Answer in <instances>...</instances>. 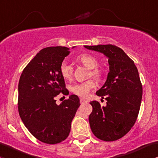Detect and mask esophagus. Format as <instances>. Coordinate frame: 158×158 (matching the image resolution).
Returning a JSON list of instances; mask_svg holds the SVG:
<instances>
[{
	"instance_id": "1",
	"label": "esophagus",
	"mask_w": 158,
	"mask_h": 158,
	"mask_svg": "<svg viewBox=\"0 0 158 158\" xmlns=\"http://www.w3.org/2000/svg\"><path fill=\"white\" fill-rule=\"evenodd\" d=\"M87 102V101H85V99H83V98H80V103L81 104H85V103H86Z\"/></svg>"
}]
</instances>
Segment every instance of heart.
<instances>
[{"instance_id": "b5f03b06", "label": "heart", "mask_w": 158, "mask_h": 158, "mask_svg": "<svg viewBox=\"0 0 158 158\" xmlns=\"http://www.w3.org/2000/svg\"><path fill=\"white\" fill-rule=\"evenodd\" d=\"M76 61L82 64L85 67L90 69V76L95 79H101L103 76V71L98 66V60L95 57L91 54H82L76 57ZM60 74L65 80H70L73 78V68L70 65L63 62L60 68ZM96 83L93 79L85 81L81 83H76L71 86L70 90L76 95L81 98H87L90 93L91 89L95 87Z\"/></svg>"}]
</instances>
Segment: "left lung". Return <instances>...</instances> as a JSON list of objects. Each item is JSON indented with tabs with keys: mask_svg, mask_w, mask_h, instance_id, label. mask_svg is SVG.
Segmentation results:
<instances>
[{
	"mask_svg": "<svg viewBox=\"0 0 158 158\" xmlns=\"http://www.w3.org/2000/svg\"><path fill=\"white\" fill-rule=\"evenodd\" d=\"M102 53L108 58L109 73L104 85L96 94L107 101L101 107L91 101L92 112L89 124L99 139L112 142L123 137L132 129L138 117L142 98V85L133 60L122 49L112 44L84 46Z\"/></svg>",
	"mask_w": 158,
	"mask_h": 158,
	"instance_id": "obj_1",
	"label": "left lung"
}]
</instances>
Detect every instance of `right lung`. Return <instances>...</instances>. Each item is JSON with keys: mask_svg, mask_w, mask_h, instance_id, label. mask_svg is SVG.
<instances>
[{"mask_svg": "<svg viewBox=\"0 0 158 158\" xmlns=\"http://www.w3.org/2000/svg\"><path fill=\"white\" fill-rule=\"evenodd\" d=\"M69 50L61 46L41 50L23 69L19 81L20 118L31 135L46 144L60 143L68 137L80 105L76 94L56 104L60 93L69 94L60 71Z\"/></svg>", "mask_w": 158, "mask_h": 158, "instance_id": "add662e5", "label": "right lung"}]
</instances>
